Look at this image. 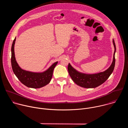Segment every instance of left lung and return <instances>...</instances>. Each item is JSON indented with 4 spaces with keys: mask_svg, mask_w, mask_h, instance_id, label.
I'll list each match as a JSON object with an SVG mask.
<instances>
[{
    "mask_svg": "<svg viewBox=\"0 0 128 128\" xmlns=\"http://www.w3.org/2000/svg\"><path fill=\"white\" fill-rule=\"evenodd\" d=\"M113 44L114 47L113 61L110 66L104 72L93 74H84L76 71L69 63L68 71L73 81L78 86L85 88H96L104 83L112 73L115 66L116 59L114 55L116 51V46L114 40Z\"/></svg>",
    "mask_w": 128,
    "mask_h": 128,
    "instance_id": "1",
    "label": "left lung"
}]
</instances>
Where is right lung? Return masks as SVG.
<instances>
[{
	"instance_id": "obj_1",
	"label": "right lung",
	"mask_w": 128,
	"mask_h": 128,
	"mask_svg": "<svg viewBox=\"0 0 128 128\" xmlns=\"http://www.w3.org/2000/svg\"><path fill=\"white\" fill-rule=\"evenodd\" d=\"M15 41L16 38L14 40L12 46L11 63L13 72L18 80L26 86L34 88H40L49 84L52 78L54 69L58 62L54 63L44 72L36 73L24 70L20 67L15 59L14 52Z\"/></svg>"
}]
</instances>
